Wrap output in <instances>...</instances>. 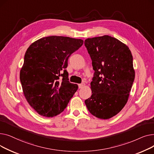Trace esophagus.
<instances>
[{
	"label": "esophagus",
	"mask_w": 154,
	"mask_h": 154,
	"mask_svg": "<svg viewBox=\"0 0 154 154\" xmlns=\"http://www.w3.org/2000/svg\"><path fill=\"white\" fill-rule=\"evenodd\" d=\"M78 85H79V88H84L85 87V83H82V84H79Z\"/></svg>",
	"instance_id": "34e87169"
}]
</instances>
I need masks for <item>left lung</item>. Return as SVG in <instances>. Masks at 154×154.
I'll use <instances>...</instances> for the list:
<instances>
[{
    "instance_id": "8db88e82",
    "label": "left lung",
    "mask_w": 154,
    "mask_h": 154,
    "mask_svg": "<svg viewBox=\"0 0 154 154\" xmlns=\"http://www.w3.org/2000/svg\"><path fill=\"white\" fill-rule=\"evenodd\" d=\"M84 44L95 71L92 94L85 103L91 114L109 119L128 100L135 79L133 57L125 44L109 35L87 38Z\"/></svg>"
}]
</instances>
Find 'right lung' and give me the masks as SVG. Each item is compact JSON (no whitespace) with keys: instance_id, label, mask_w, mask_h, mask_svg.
I'll return each instance as SVG.
<instances>
[{"instance_id":"obj_1","label":"right lung","mask_w":154,"mask_h":154,"mask_svg":"<svg viewBox=\"0 0 154 154\" xmlns=\"http://www.w3.org/2000/svg\"><path fill=\"white\" fill-rule=\"evenodd\" d=\"M83 43L82 39L53 35L37 40L27 48L20 80L27 101L40 116L60 114L77 91L78 85L69 81L66 69L69 57Z\"/></svg>"}]
</instances>
